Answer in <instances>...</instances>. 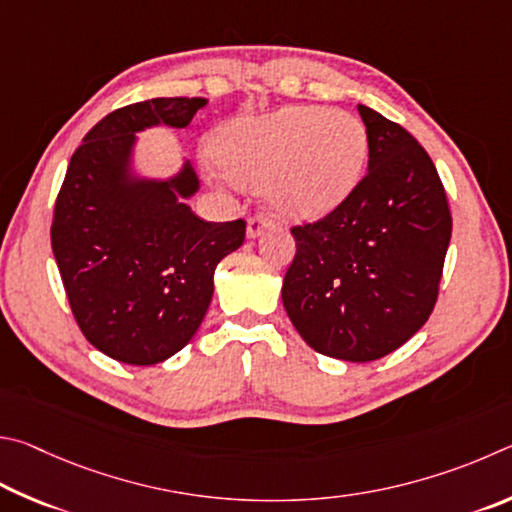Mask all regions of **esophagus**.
<instances>
[{
    "label": "esophagus",
    "mask_w": 512,
    "mask_h": 512,
    "mask_svg": "<svg viewBox=\"0 0 512 512\" xmlns=\"http://www.w3.org/2000/svg\"><path fill=\"white\" fill-rule=\"evenodd\" d=\"M270 224H272V222L267 220L265 215H251V218L247 220V238H249V240L258 238L265 229H270Z\"/></svg>",
    "instance_id": "obj_1"
}]
</instances>
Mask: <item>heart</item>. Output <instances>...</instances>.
<instances>
[{
	"label": "heart",
	"instance_id": "1",
	"mask_svg": "<svg viewBox=\"0 0 512 512\" xmlns=\"http://www.w3.org/2000/svg\"><path fill=\"white\" fill-rule=\"evenodd\" d=\"M209 155L233 184L263 186L265 204L279 218L303 222L324 218L353 195L369 137L353 114L290 105L220 125Z\"/></svg>",
	"mask_w": 512,
	"mask_h": 512
}]
</instances>
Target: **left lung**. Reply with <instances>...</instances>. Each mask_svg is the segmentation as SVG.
<instances>
[{
	"label": "left lung",
	"instance_id": "obj_1",
	"mask_svg": "<svg viewBox=\"0 0 512 512\" xmlns=\"http://www.w3.org/2000/svg\"><path fill=\"white\" fill-rule=\"evenodd\" d=\"M357 112L369 137V173L324 220L292 229L297 256L281 297L317 353L373 362L432 315L452 215L425 148L371 107Z\"/></svg>",
	"mask_w": 512,
	"mask_h": 512
}]
</instances>
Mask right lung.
<instances>
[{"label":"right lung","mask_w":512,"mask_h":512,"mask_svg":"<svg viewBox=\"0 0 512 512\" xmlns=\"http://www.w3.org/2000/svg\"><path fill=\"white\" fill-rule=\"evenodd\" d=\"M195 98L125 105L85 134L69 161L51 224V247L71 312L96 351L152 366L182 351L213 297L215 267L245 240V222H204L186 200L200 179L184 159L175 173L146 175L139 132H182Z\"/></svg>","instance_id":"add662e5"}]
</instances>
